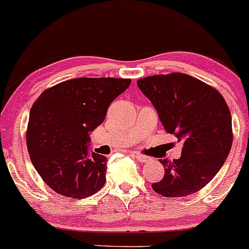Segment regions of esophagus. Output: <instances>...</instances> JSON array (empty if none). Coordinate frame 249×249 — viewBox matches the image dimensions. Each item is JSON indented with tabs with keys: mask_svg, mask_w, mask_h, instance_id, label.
Returning a JSON list of instances; mask_svg holds the SVG:
<instances>
[{
	"mask_svg": "<svg viewBox=\"0 0 249 249\" xmlns=\"http://www.w3.org/2000/svg\"><path fill=\"white\" fill-rule=\"evenodd\" d=\"M132 156H134L135 158H136L137 160H140V161H147L149 159L148 157L143 156V154H141V153H134V152H132Z\"/></svg>",
	"mask_w": 249,
	"mask_h": 249,
	"instance_id": "esophagus-1",
	"label": "esophagus"
}]
</instances>
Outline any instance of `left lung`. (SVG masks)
<instances>
[{
  "label": "left lung",
  "instance_id": "1",
  "mask_svg": "<svg viewBox=\"0 0 249 249\" xmlns=\"http://www.w3.org/2000/svg\"><path fill=\"white\" fill-rule=\"evenodd\" d=\"M137 86L157 109L165 131L183 142L180 158L159 160L165 174L152 189L164 197L199 191L218 174L232 146L225 100L213 86L182 73L147 76Z\"/></svg>",
  "mask_w": 249,
  "mask_h": 249
}]
</instances>
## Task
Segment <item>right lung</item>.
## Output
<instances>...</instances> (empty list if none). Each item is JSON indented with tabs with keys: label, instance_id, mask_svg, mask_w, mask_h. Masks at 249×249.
Returning <instances> with one entry per match:
<instances>
[{
	"label": "right lung",
	"instance_id": "obj_1",
	"mask_svg": "<svg viewBox=\"0 0 249 249\" xmlns=\"http://www.w3.org/2000/svg\"><path fill=\"white\" fill-rule=\"evenodd\" d=\"M130 79L78 78L43 91L34 102L26 129L31 163L60 196L83 199L105 186L107 158L89 154L90 135Z\"/></svg>",
	"mask_w": 249,
	"mask_h": 249
}]
</instances>
